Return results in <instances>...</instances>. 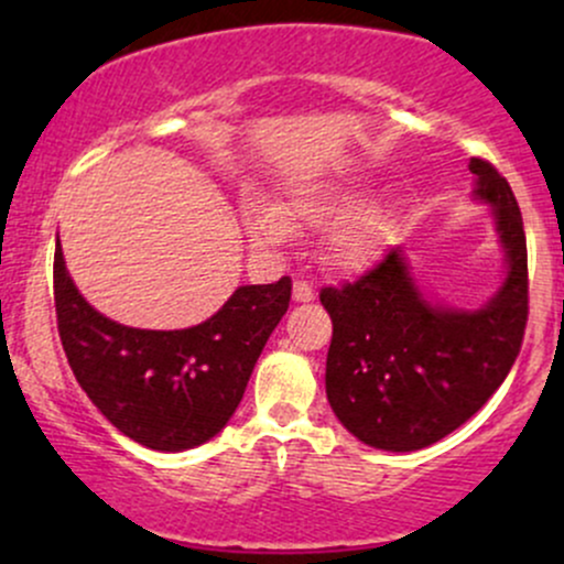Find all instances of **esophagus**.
Returning <instances> with one entry per match:
<instances>
[{
	"label": "esophagus",
	"instance_id": "1",
	"mask_svg": "<svg viewBox=\"0 0 564 564\" xmlns=\"http://www.w3.org/2000/svg\"><path fill=\"white\" fill-rule=\"evenodd\" d=\"M315 291L307 281H294V302H313Z\"/></svg>",
	"mask_w": 564,
	"mask_h": 564
}]
</instances>
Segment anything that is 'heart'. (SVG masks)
<instances>
[{
	"instance_id": "heart-1",
	"label": "heart",
	"mask_w": 564,
	"mask_h": 564,
	"mask_svg": "<svg viewBox=\"0 0 564 564\" xmlns=\"http://www.w3.org/2000/svg\"><path fill=\"white\" fill-rule=\"evenodd\" d=\"M352 196L345 191L321 193L313 198H300L291 204L289 215L300 219L302 225H326L332 219L347 215L352 209ZM243 223L249 236L262 246H283L291 241L294 228H291L289 217L278 209L275 204L268 200H249L243 206ZM379 249V219L373 215H358L349 223L341 225L328 241V254L336 268L341 270H360L373 260Z\"/></svg>"
}]
</instances>
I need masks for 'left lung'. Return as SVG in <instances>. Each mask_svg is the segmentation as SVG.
<instances>
[{"label": "left lung", "instance_id": "left-lung-1", "mask_svg": "<svg viewBox=\"0 0 564 564\" xmlns=\"http://www.w3.org/2000/svg\"><path fill=\"white\" fill-rule=\"evenodd\" d=\"M475 196L490 206L507 260L503 283L475 310L424 296L394 246L377 268L323 289L334 323L326 398L341 426L379 451H422L488 403L520 355L528 323V246L522 215L494 164L471 159Z\"/></svg>", "mask_w": 564, "mask_h": 564}]
</instances>
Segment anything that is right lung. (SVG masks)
I'll return each mask as SVG.
<instances>
[{
	"label": "right lung",
	"mask_w": 564,
	"mask_h": 564,
	"mask_svg": "<svg viewBox=\"0 0 564 564\" xmlns=\"http://www.w3.org/2000/svg\"><path fill=\"white\" fill-rule=\"evenodd\" d=\"M291 300V278L238 286L212 318L177 332L106 318L70 281L55 246L57 332L70 371L121 435L151 451L204 445L230 422Z\"/></svg>",
	"instance_id": "add662e5"
}]
</instances>
